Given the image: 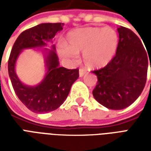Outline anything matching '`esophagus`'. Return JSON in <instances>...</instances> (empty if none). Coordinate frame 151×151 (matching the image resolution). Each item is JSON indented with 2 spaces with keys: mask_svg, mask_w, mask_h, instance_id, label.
Instances as JSON below:
<instances>
[{
  "mask_svg": "<svg viewBox=\"0 0 151 151\" xmlns=\"http://www.w3.org/2000/svg\"><path fill=\"white\" fill-rule=\"evenodd\" d=\"M85 73H86V71L84 70V69H79V77H80V78H82Z\"/></svg>",
  "mask_w": 151,
  "mask_h": 151,
  "instance_id": "esophagus-1",
  "label": "esophagus"
}]
</instances>
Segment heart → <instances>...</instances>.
Returning a JSON list of instances; mask_svg holds the SVG:
<instances>
[{"label":"heart","instance_id":"obj_1","mask_svg":"<svg viewBox=\"0 0 151 151\" xmlns=\"http://www.w3.org/2000/svg\"><path fill=\"white\" fill-rule=\"evenodd\" d=\"M118 35L111 27H86L69 31L66 43L60 44L59 54L63 59L75 61L78 53L90 69H101L113 59L118 47Z\"/></svg>","mask_w":151,"mask_h":151}]
</instances>
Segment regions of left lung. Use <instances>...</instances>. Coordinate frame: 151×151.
Instances as JSON below:
<instances>
[{"instance_id": "obj_1", "label": "left lung", "mask_w": 151, "mask_h": 151, "mask_svg": "<svg viewBox=\"0 0 151 151\" xmlns=\"http://www.w3.org/2000/svg\"><path fill=\"white\" fill-rule=\"evenodd\" d=\"M117 31L119 43L116 56L103 69L92 72L98 78L92 92L94 98L112 110L129 107L142 94L146 85L149 56L135 33L121 26Z\"/></svg>"}]
</instances>
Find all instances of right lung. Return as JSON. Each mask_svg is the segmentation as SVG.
Returning <instances> with one entry per match:
<instances>
[{
    "label": "right lung",
    "instance_id": "obj_1",
    "mask_svg": "<svg viewBox=\"0 0 151 151\" xmlns=\"http://www.w3.org/2000/svg\"><path fill=\"white\" fill-rule=\"evenodd\" d=\"M64 23H42L22 32L12 47L9 58L8 71L13 88L18 99L27 108L35 113L54 111L65 102L73 83L78 78V69L60 67L54 44L51 49L46 48L52 43L57 32L63 29ZM38 48L45 58L46 73L36 86L24 84L15 71L16 63L25 49Z\"/></svg>",
    "mask_w": 151,
    "mask_h": 151
}]
</instances>
